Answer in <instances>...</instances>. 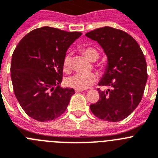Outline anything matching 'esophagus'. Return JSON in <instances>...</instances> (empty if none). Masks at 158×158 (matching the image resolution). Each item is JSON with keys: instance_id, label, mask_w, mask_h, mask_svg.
Returning <instances> with one entry per match:
<instances>
[{"instance_id": "1", "label": "esophagus", "mask_w": 158, "mask_h": 158, "mask_svg": "<svg viewBox=\"0 0 158 158\" xmlns=\"http://www.w3.org/2000/svg\"><path fill=\"white\" fill-rule=\"evenodd\" d=\"M84 90H82V89H75V91L76 93H79V92H83Z\"/></svg>"}]
</instances>
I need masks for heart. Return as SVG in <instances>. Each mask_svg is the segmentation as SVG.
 Segmentation results:
<instances>
[{
	"instance_id": "1",
	"label": "heart",
	"mask_w": 158,
	"mask_h": 158,
	"mask_svg": "<svg viewBox=\"0 0 158 158\" xmlns=\"http://www.w3.org/2000/svg\"><path fill=\"white\" fill-rule=\"evenodd\" d=\"M81 52L91 61H96L99 58V52L94 47H84ZM72 60L69 54L66 55L63 61V68L66 72L71 71ZM97 79V75L94 73H77L68 78L66 83L68 87L75 89H87L90 87Z\"/></svg>"
}]
</instances>
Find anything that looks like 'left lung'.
<instances>
[{
	"label": "left lung",
	"instance_id": "1",
	"mask_svg": "<svg viewBox=\"0 0 158 158\" xmlns=\"http://www.w3.org/2000/svg\"><path fill=\"white\" fill-rule=\"evenodd\" d=\"M97 41L107 56L108 65L98 89L99 99L90 106L98 118L118 122L127 118L140 103L147 81L146 61L137 41L126 31L103 27L86 33Z\"/></svg>",
	"mask_w": 158,
	"mask_h": 158
}]
</instances>
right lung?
Here are the masks:
<instances>
[{
  "label": "right lung",
  "instance_id": "obj_1",
  "mask_svg": "<svg viewBox=\"0 0 158 158\" xmlns=\"http://www.w3.org/2000/svg\"><path fill=\"white\" fill-rule=\"evenodd\" d=\"M82 35L42 27L28 32L16 47L11 79L16 98L31 118L48 122L66 110L72 88H62L63 61L70 45Z\"/></svg>",
  "mask_w": 158,
  "mask_h": 158
}]
</instances>
